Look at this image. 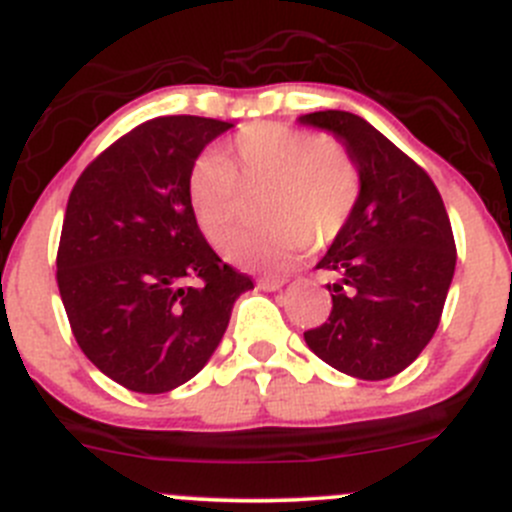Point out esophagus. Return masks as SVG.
<instances>
[{"instance_id": "esophagus-1", "label": "esophagus", "mask_w": 512, "mask_h": 512, "mask_svg": "<svg viewBox=\"0 0 512 512\" xmlns=\"http://www.w3.org/2000/svg\"><path fill=\"white\" fill-rule=\"evenodd\" d=\"M282 285H285V280H280V277H260V280H257V287H260V290H265V292L280 290Z\"/></svg>"}]
</instances>
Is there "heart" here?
<instances>
[{"instance_id": "heart-1", "label": "heart", "mask_w": 512, "mask_h": 512, "mask_svg": "<svg viewBox=\"0 0 512 512\" xmlns=\"http://www.w3.org/2000/svg\"><path fill=\"white\" fill-rule=\"evenodd\" d=\"M240 187L265 190L257 215L267 225L237 237L227 260L282 272L310 242L325 247L345 230L360 197V172L332 137L280 122L247 124L232 140L230 162L205 152L187 180L190 212L212 245H225L240 225Z\"/></svg>"}]
</instances>
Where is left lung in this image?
<instances>
[{"label":"left lung","mask_w":512,"mask_h":512,"mask_svg":"<svg viewBox=\"0 0 512 512\" xmlns=\"http://www.w3.org/2000/svg\"><path fill=\"white\" fill-rule=\"evenodd\" d=\"M302 124L332 132L360 172V197L317 270L332 312L305 342L320 360L360 380L403 372L435 335L455 272V240L428 172L352 112L325 109Z\"/></svg>","instance_id":"obj_1"}]
</instances>
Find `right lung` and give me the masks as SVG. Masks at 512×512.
Masks as SVG:
<instances>
[{"instance_id": "1", "label": "right lung", "mask_w": 512, "mask_h": 512, "mask_svg": "<svg viewBox=\"0 0 512 512\" xmlns=\"http://www.w3.org/2000/svg\"><path fill=\"white\" fill-rule=\"evenodd\" d=\"M230 122H142L79 175L57 250V285L84 355L132 393H170L220 345L252 280L207 245L187 202L200 152ZM195 281V286H187Z\"/></svg>"}]
</instances>
